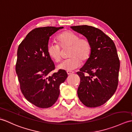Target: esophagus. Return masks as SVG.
Instances as JSON below:
<instances>
[{"instance_id": "esophagus-1", "label": "esophagus", "mask_w": 132, "mask_h": 132, "mask_svg": "<svg viewBox=\"0 0 132 132\" xmlns=\"http://www.w3.org/2000/svg\"><path fill=\"white\" fill-rule=\"evenodd\" d=\"M67 74H68L69 75H71V74H72V73H74V72H72V71H67Z\"/></svg>"}]
</instances>
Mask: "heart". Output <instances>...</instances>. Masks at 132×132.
<instances>
[{
    "label": "heart",
    "instance_id": "obj_1",
    "mask_svg": "<svg viewBox=\"0 0 132 132\" xmlns=\"http://www.w3.org/2000/svg\"><path fill=\"white\" fill-rule=\"evenodd\" d=\"M57 40L61 48L70 47L69 56L70 57L58 65V69L72 71L80 66V60L85 61L89 57L91 52L89 42L86 38H80V36L75 32L64 31L57 36ZM59 46L53 42L48 43L47 45L48 56L56 62H59L61 59V51Z\"/></svg>",
    "mask_w": 132,
    "mask_h": 132
}]
</instances>
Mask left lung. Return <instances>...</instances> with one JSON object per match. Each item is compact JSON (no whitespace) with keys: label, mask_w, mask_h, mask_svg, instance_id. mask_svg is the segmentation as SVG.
Wrapping results in <instances>:
<instances>
[{"label":"left lung","mask_w":132,"mask_h":132,"mask_svg":"<svg viewBox=\"0 0 132 132\" xmlns=\"http://www.w3.org/2000/svg\"><path fill=\"white\" fill-rule=\"evenodd\" d=\"M89 42L91 52L84 65L77 72L80 78L78 96L88 108L103 105L115 92L120 69L114 42L101 30L87 25L71 26Z\"/></svg>","instance_id":"1"}]
</instances>
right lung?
<instances>
[{"label":"right lung","instance_id":"add662e5","mask_svg":"<svg viewBox=\"0 0 132 132\" xmlns=\"http://www.w3.org/2000/svg\"><path fill=\"white\" fill-rule=\"evenodd\" d=\"M63 27H39L30 31L17 50L16 71L21 92L25 98L40 108L54 105L60 95V85L67 78L60 70L51 76L54 64L47 53L50 36Z\"/></svg>","mask_w":132,"mask_h":132}]
</instances>
